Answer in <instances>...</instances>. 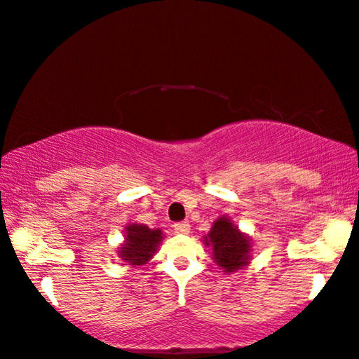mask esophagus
<instances>
[{
  "label": "esophagus",
  "instance_id": "1",
  "mask_svg": "<svg viewBox=\"0 0 359 359\" xmlns=\"http://www.w3.org/2000/svg\"><path fill=\"white\" fill-rule=\"evenodd\" d=\"M174 231L177 232V234L185 236V234H189V232H190V224L187 223V221H182V223L174 224Z\"/></svg>",
  "mask_w": 359,
  "mask_h": 359
}]
</instances>
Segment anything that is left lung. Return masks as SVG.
Instances as JSON below:
<instances>
[{"mask_svg": "<svg viewBox=\"0 0 359 359\" xmlns=\"http://www.w3.org/2000/svg\"><path fill=\"white\" fill-rule=\"evenodd\" d=\"M203 244L210 247L211 259L219 270L228 275L244 269L252 259V239L226 215L215 221Z\"/></svg>", "mask_w": 359, "mask_h": 359, "instance_id": "left-lung-1", "label": "left lung"}]
</instances>
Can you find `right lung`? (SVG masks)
I'll return each mask as SVG.
<instances>
[{
    "instance_id": "add662e5",
    "label": "right lung",
    "mask_w": 359,
    "mask_h": 359,
    "mask_svg": "<svg viewBox=\"0 0 359 359\" xmlns=\"http://www.w3.org/2000/svg\"><path fill=\"white\" fill-rule=\"evenodd\" d=\"M163 239L164 234L159 228L151 229L146 224L131 223L125 228V241L120 244L117 255L127 265H144L153 259Z\"/></svg>"
}]
</instances>
